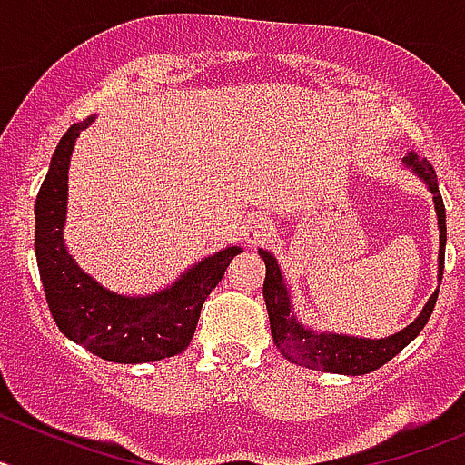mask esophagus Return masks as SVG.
<instances>
[{
  "mask_svg": "<svg viewBox=\"0 0 465 465\" xmlns=\"http://www.w3.org/2000/svg\"><path fill=\"white\" fill-rule=\"evenodd\" d=\"M270 230H272V223H270L268 219L252 221V225H249V230H246V242H249L252 246L261 244V242H265V237L270 235Z\"/></svg>",
  "mask_w": 465,
  "mask_h": 465,
  "instance_id": "esophagus-1",
  "label": "esophagus"
}]
</instances>
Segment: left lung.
Returning a JSON list of instances; mask_svg holds the SVG:
<instances>
[{
  "instance_id": "left-lung-1",
  "label": "left lung",
  "mask_w": 465,
  "mask_h": 465,
  "mask_svg": "<svg viewBox=\"0 0 465 465\" xmlns=\"http://www.w3.org/2000/svg\"><path fill=\"white\" fill-rule=\"evenodd\" d=\"M410 167L417 172L426 183L429 191L433 193L435 212H438V225H440V261H438V270H445V242H447V228H445V204H442V195L438 191V182H435L433 167L426 160H419L417 155L410 153L405 158ZM265 261V283H262V298L268 305L270 314V331L277 349L286 361L302 368H312V371H326L338 372V375H368V372L377 371L384 363L401 354L402 349L408 347L414 338H417L426 322L430 319V312L438 300V291L430 295L426 302L424 312L410 323L405 331L396 332L391 338L384 340H363V338H347V335H332V332H312L307 328L300 326L291 314L289 291L283 283L279 265L274 256L268 252H258Z\"/></svg>"
}]
</instances>
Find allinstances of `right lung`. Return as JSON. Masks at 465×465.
Wrapping results in <instances>:
<instances>
[{
    "label": "right lung",
    "mask_w": 465,
    "mask_h": 465,
    "mask_svg": "<svg viewBox=\"0 0 465 465\" xmlns=\"http://www.w3.org/2000/svg\"><path fill=\"white\" fill-rule=\"evenodd\" d=\"M90 123L93 118L74 123L64 133L36 195L35 249L48 310L72 342L100 359L114 363L170 359L191 344L204 300L242 249L228 246L204 258L172 289L146 298L116 295L93 282L72 261L63 242L69 155L79 133Z\"/></svg>",
    "instance_id": "add662e5"
}]
</instances>
